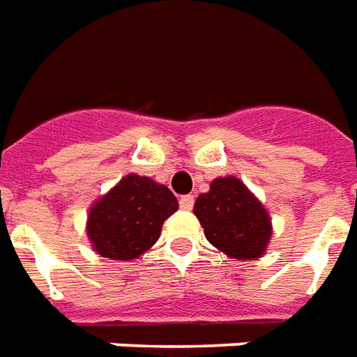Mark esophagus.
<instances>
[{
	"instance_id": "34e87169",
	"label": "esophagus",
	"mask_w": 357,
	"mask_h": 357,
	"mask_svg": "<svg viewBox=\"0 0 357 357\" xmlns=\"http://www.w3.org/2000/svg\"><path fill=\"white\" fill-rule=\"evenodd\" d=\"M178 204H181V209H186V211H190L192 207H194V196H183V198L178 199Z\"/></svg>"
}]
</instances>
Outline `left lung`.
<instances>
[{"label": "left lung", "instance_id": "1", "mask_svg": "<svg viewBox=\"0 0 357 357\" xmlns=\"http://www.w3.org/2000/svg\"><path fill=\"white\" fill-rule=\"evenodd\" d=\"M194 215L206 238L232 259H257L271 238V217L261 202L236 176L215 178L209 192L199 194Z\"/></svg>", "mask_w": 357, "mask_h": 357}]
</instances>
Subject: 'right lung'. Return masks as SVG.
I'll use <instances>...</instances> for the list:
<instances>
[{"mask_svg": "<svg viewBox=\"0 0 357 357\" xmlns=\"http://www.w3.org/2000/svg\"><path fill=\"white\" fill-rule=\"evenodd\" d=\"M176 209L178 202L165 184L126 174L90 207L86 232L102 257L136 259L158 242L165 219Z\"/></svg>", "mask_w": 357, "mask_h": 357, "instance_id": "1", "label": "right lung"}]
</instances>
